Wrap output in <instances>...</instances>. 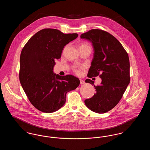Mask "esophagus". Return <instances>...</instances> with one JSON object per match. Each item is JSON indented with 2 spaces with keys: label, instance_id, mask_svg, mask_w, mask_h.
Here are the masks:
<instances>
[{
  "label": "esophagus",
  "instance_id": "obj_1",
  "mask_svg": "<svg viewBox=\"0 0 150 150\" xmlns=\"http://www.w3.org/2000/svg\"><path fill=\"white\" fill-rule=\"evenodd\" d=\"M84 81L83 80H81V79H80V84H84Z\"/></svg>",
  "mask_w": 150,
  "mask_h": 150
}]
</instances>
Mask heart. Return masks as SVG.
Returning a JSON list of instances; mask_svg holds the SVG:
<instances>
[{
    "mask_svg": "<svg viewBox=\"0 0 150 150\" xmlns=\"http://www.w3.org/2000/svg\"><path fill=\"white\" fill-rule=\"evenodd\" d=\"M84 47H89V48H91V47L89 46V45H88V44H86V43H83L80 44V48H84ZM85 69V66H80V67H74L72 68V70H73V71L74 72L76 75H79V74H80V72H81V70H83V69Z\"/></svg>",
    "mask_w": 150,
    "mask_h": 150,
    "instance_id": "heart-1",
    "label": "heart"
}]
</instances>
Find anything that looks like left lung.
<instances>
[{
	"instance_id": "obj_1",
	"label": "left lung",
	"mask_w": 150,
	"mask_h": 150,
	"mask_svg": "<svg viewBox=\"0 0 150 150\" xmlns=\"http://www.w3.org/2000/svg\"><path fill=\"white\" fill-rule=\"evenodd\" d=\"M81 39L92 43L94 56L88 77L100 76L102 82L95 86L96 93L84 100L86 107L93 112L103 114L117 105L130 83V63L127 52L114 36L102 30L92 29L82 34Z\"/></svg>"
}]
</instances>
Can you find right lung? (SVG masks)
Instances as JSON below:
<instances>
[{
	"mask_svg": "<svg viewBox=\"0 0 150 150\" xmlns=\"http://www.w3.org/2000/svg\"><path fill=\"white\" fill-rule=\"evenodd\" d=\"M76 33L64 34L54 29H42L33 36L21 53L19 78L31 103L39 111L51 113L62 107L66 93L80 84L71 75L59 76L53 71L55 59Z\"/></svg>",
	"mask_w": 150,
	"mask_h": 150,
	"instance_id": "obj_1",
	"label": "right lung"
}]
</instances>
